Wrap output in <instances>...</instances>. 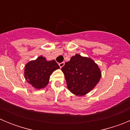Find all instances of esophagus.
<instances>
[{
  "mask_svg": "<svg viewBox=\"0 0 130 130\" xmlns=\"http://www.w3.org/2000/svg\"><path fill=\"white\" fill-rule=\"evenodd\" d=\"M64 64H65V62H62L59 63V64H58V65H59L60 68H62L63 66H64Z\"/></svg>",
  "mask_w": 130,
  "mask_h": 130,
  "instance_id": "1",
  "label": "esophagus"
}]
</instances>
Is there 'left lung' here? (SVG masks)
Masks as SVG:
<instances>
[{"label": "left lung", "instance_id": "1", "mask_svg": "<svg viewBox=\"0 0 130 130\" xmlns=\"http://www.w3.org/2000/svg\"><path fill=\"white\" fill-rule=\"evenodd\" d=\"M69 90L77 96H83L99 82L101 72L91 58L76 54L62 68Z\"/></svg>", "mask_w": 130, "mask_h": 130}]
</instances>
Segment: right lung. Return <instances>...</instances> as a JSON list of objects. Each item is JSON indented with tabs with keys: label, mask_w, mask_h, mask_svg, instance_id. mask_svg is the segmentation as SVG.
Instances as JSON below:
<instances>
[{
	"label": "right lung",
	"mask_w": 130,
	"mask_h": 130,
	"mask_svg": "<svg viewBox=\"0 0 130 130\" xmlns=\"http://www.w3.org/2000/svg\"><path fill=\"white\" fill-rule=\"evenodd\" d=\"M58 68L59 66L55 60L46 61L44 57L40 56L26 64L25 77L34 88L40 89L46 87L52 72Z\"/></svg>",
	"instance_id": "add662e5"
}]
</instances>
